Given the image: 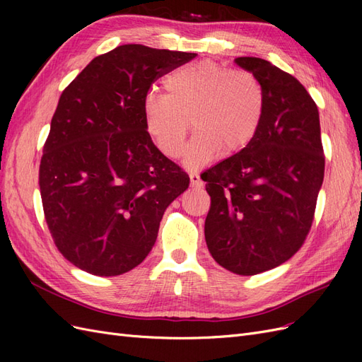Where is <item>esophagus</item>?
<instances>
[{"instance_id":"obj_1","label":"esophagus","mask_w":362,"mask_h":362,"mask_svg":"<svg viewBox=\"0 0 362 362\" xmlns=\"http://www.w3.org/2000/svg\"><path fill=\"white\" fill-rule=\"evenodd\" d=\"M190 181H192L193 187H202V185H204L201 177H199V175L196 173V172H192V173H190Z\"/></svg>"}]
</instances>
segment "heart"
I'll use <instances>...</instances> for the list:
<instances>
[{"label": "heart", "mask_w": 362, "mask_h": 362, "mask_svg": "<svg viewBox=\"0 0 362 362\" xmlns=\"http://www.w3.org/2000/svg\"><path fill=\"white\" fill-rule=\"evenodd\" d=\"M164 87L166 95L151 93L144 104L145 127L164 156H181L190 117L198 129L184 156L190 169L210 161L221 149L234 154L254 139L264 98L250 72L202 60L173 71Z\"/></svg>", "instance_id": "heart-1"}]
</instances>
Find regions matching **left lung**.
<instances>
[{"instance_id": "1", "label": "left lung", "mask_w": 362, "mask_h": 362, "mask_svg": "<svg viewBox=\"0 0 362 362\" xmlns=\"http://www.w3.org/2000/svg\"><path fill=\"white\" fill-rule=\"evenodd\" d=\"M235 63L261 84L264 108L246 148L201 175L211 196L205 242L217 264L250 276L281 266L303 245L325 156L319 110L305 87L267 60Z\"/></svg>"}]
</instances>
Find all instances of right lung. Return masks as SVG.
I'll list each match as a JSON object with an SVG mask.
<instances>
[{"mask_svg":"<svg viewBox=\"0 0 362 362\" xmlns=\"http://www.w3.org/2000/svg\"><path fill=\"white\" fill-rule=\"evenodd\" d=\"M194 57L127 43L95 57L60 96L40 160L42 205L62 255L90 275L137 267L189 189L152 141L144 104L152 83Z\"/></svg>","mask_w":362,"mask_h":362,"instance_id":"obj_1","label":"right lung"}]
</instances>
